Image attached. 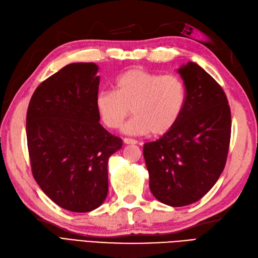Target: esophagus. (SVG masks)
Masks as SVG:
<instances>
[{
  "instance_id": "obj_1",
  "label": "esophagus",
  "mask_w": 258,
  "mask_h": 258,
  "mask_svg": "<svg viewBox=\"0 0 258 258\" xmlns=\"http://www.w3.org/2000/svg\"><path fill=\"white\" fill-rule=\"evenodd\" d=\"M123 141H124V144H126V145H136V144H138L137 140L132 139V138H124Z\"/></svg>"
}]
</instances>
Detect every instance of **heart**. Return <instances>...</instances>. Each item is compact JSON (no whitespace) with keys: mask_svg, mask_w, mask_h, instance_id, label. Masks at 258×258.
<instances>
[{"mask_svg":"<svg viewBox=\"0 0 258 258\" xmlns=\"http://www.w3.org/2000/svg\"><path fill=\"white\" fill-rule=\"evenodd\" d=\"M185 102V84L177 75L135 69L115 79L113 91H101L96 95L95 107L108 128L121 127L132 109L135 117L124 126L126 134L144 135L151 132L159 136L179 121Z\"/></svg>","mask_w":258,"mask_h":258,"instance_id":"1","label":"heart"}]
</instances>
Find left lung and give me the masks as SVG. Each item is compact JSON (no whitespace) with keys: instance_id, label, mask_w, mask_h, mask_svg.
<instances>
[{"instance_id":"1","label":"left lung","mask_w":258,"mask_h":258,"mask_svg":"<svg viewBox=\"0 0 258 258\" xmlns=\"http://www.w3.org/2000/svg\"><path fill=\"white\" fill-rule=\"evenodd\" d=\"M186 88L179 121L155 141L144 146L149 186L154 197L183 207L204 197L225 167L231 132L225 92L194 62L178 70Z\"/></svg>"}]
</instances>
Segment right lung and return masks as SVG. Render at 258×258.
Returning a JSON list of instances; mask_svg holds the SVG:
<instances>
[{"mask_svg":"<svg viewBox=\"0 0 258 258\" xmlns=\"http://www.w3.org/2000/svg\"><path fill=\"white\" fill-rule=\"evenodd\" d=\"M97 71L94 63L64 66L36 88L27 112L33 177L53 203L73 212L103 204L108 160L122 148V139L99 124Z\"/></svg>","mask_w":258,"mask_h":258,"instance_id":"obj_1","label":"right lung"}]
</instances>
